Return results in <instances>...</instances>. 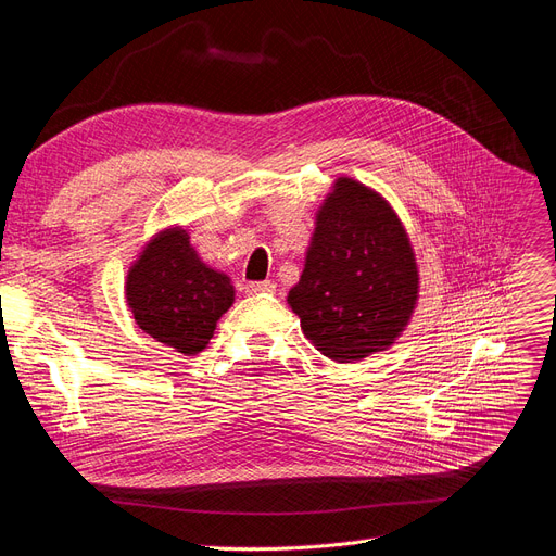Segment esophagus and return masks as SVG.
<instances>
[{"instance_id": "1", "label": "esophagus", "mask_w": 556, "mask_h": 556, "mask_svg": "<svg viewBox=\"0 0 556 556\" xmlns=\"http://www.w3.org/2000/svg\"><path fill=\"white\" fill-rule=\"evenodd\" d=\"M243 290H247L249 294H260V292L271 294V292H276V282H271V280H257V282H247V287H243Z\"/></svg>"}]
</instances>
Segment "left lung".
<instances>
[{
  "label": "left lung",
  "mask_w": 556,
  "mask_h": 556,
  "mask_svg": "<svg viewBox=\"0 0 556 556\" xmlns=\"http://www.w3.org/2000/svg\"><path fill=\"white\" fill-rule=\"evenodd\" d=\"M417 299L419 269L402 218L379 191L340 175L287 294L303 336L330 361L358 363L402 338Z\"/></svg>",
  "instance_id": "1"
}]
</instances>
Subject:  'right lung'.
<instances>
[{
	"label": "right lung",
	"instance_id": "add662e5",
	"mask_svg": "<svg viewBox=\"0 0 556 556\" xmlns=\"http://www.w3.org/2000/svg\"><path fill=\"white\" fill-rule=\"evenodd\" d=\"M125 303L150 338L195 355L235 303V285L201 260L185 226H168L154 232L129 264Z\"/></svg>",
	"mask_w": 556,
	"mask_h": 556
}]
</instances>
